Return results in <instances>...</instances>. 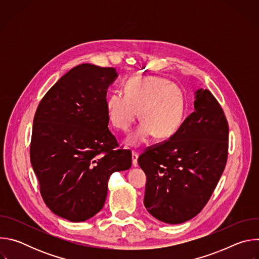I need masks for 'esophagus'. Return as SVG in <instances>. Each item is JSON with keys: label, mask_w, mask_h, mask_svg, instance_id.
<instances>
[{"label": "esophagus", "mask_w": 259, "mask_h": 259, "mask_svg": "<svg viewBox=\"0 0 259 259\" xmlns=\"http://www.w3.org/2000/svg\"><path fill=\"white\" fill-rule=\"evenodd\" d=\"M137 159H138V154H137L135 151H133V152H132V164H133V166H135V167L138 165Z\"/></svg>", "instance_id": "obj_1"}]
</instances>
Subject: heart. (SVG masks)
I'll use <instances>...</instances> for the list:
<instances>
[{
  "instance_id": "obj_1",
  "label": "heart",
  "mask_w": 259,
  "mask_h": 259,
  "mask_svg": "<svg viewBox=\"0 0 259 259\" xmlns=\"http://www.w3.org/2000/svg\"><path fill=\"white\" fill-rule=\"evenodd\" d=\"M108 119L117 129L128 132L138 118L143 123L132 133L127 143L137 146L153 134L165 139L180 128L186 100L182 90L169 80L157 77H133L125 85V93L115 91L106 99Z\"/></svg>"
}]
</instances>
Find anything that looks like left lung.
<instances>
[{
	"instance_id": "8db88e82",
	"label": "left lung",
	"mask_w": 259,
	"mask_h": 259,
	"mask_svg": "<svg viewBox=\"0 0 259 259\" xmlns=\"http://www.w3.org/2000/svg\"><path fill=\"white\" fill-rule=\"evenodd\" d=\"M229 153L224 109L205 89L196 92L195 110L169 139L146 147L138 164L146 175L144 206L170 225L199 214L223 174Z\"/></svg>"
}]
</instances>
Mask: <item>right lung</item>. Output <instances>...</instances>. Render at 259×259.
<instances>
[{"mask_svg": "<svg viewBox=\"0 0 259 259\" xmlns=\"http://www.w3.org/2000/svg\"><path fill=\"white\" fill-rule=\"evenodd\" d=\"M114 67L83 63L50 88L35 110L29 147L40 193L49 209L69 221L99 212L114 172L132 164L108 129L106 90Z\"/></svg>", "mask_w": 259, "mask_h": 259, "instance_id": "right-lung-1", "label": "right lung"}]
</instances>
